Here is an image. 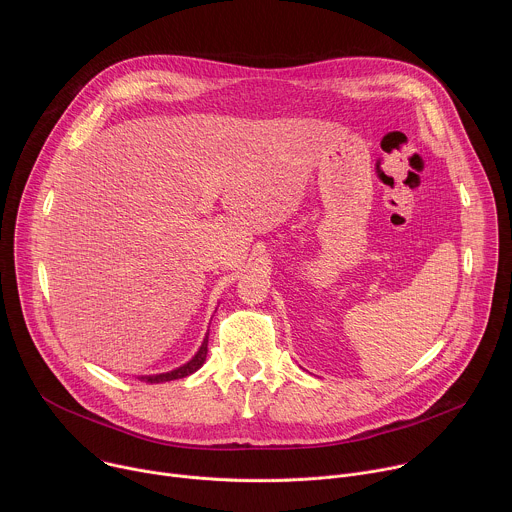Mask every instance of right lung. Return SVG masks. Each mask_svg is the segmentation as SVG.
<instances>
[{
	"label": "right lung",
	"mask_w": 512,
	"mask_h": 512,
	"mask_svg": "<svg viewBox=\"0 0 512 512\" xmlns=\"http://www.w3.org/2000/svg\"><path fill=\"white\" fill-rule=\"evenodd\" d=\"M206 352H208V336L202 340V344H200L198 352H196V354H194L186 364H182V367H178V369H174V371H170V373L145 375V377H139V379H141V381H145V383H166V381L184 379V377H188V375L196 373V371L202 367L204 360H206Z\"/></svg>",
	"instance_id": "obj_1"
}]
</instances>
